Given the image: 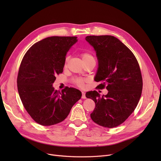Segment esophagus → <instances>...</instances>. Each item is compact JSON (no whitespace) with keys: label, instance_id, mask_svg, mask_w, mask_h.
Listing matches in <instances>:
<instances>
[{"label":"esophagus","instance_id":"obj_1","mask_svg":"<svg viewBox=\"0 0 161 161\" xmlns=\"http://www.w3.org/2000/svg\"><path fill=\"white\" fill-rule=\"evenodd\" d=\"M81 94H82L81 98H82L83 99H86V92H81Z\"/></svg>","mask_w":161,"mask_h":161}]
</instances>
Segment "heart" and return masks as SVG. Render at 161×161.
Returning a JSON list of instances; mask_svg holds the SVG:
<instances>
[{"label": "heart", "instance_id": "b5f03b06", "mask_svg": "<svg viewBox=\"0 0 161 161\" xmlns=\"http://www.w3.org/2000/svg\"><path fill=\"white\" fill-rule=\"evenodd\" d=\"M81 57H82L83 61H85V60H86V59H87V58L92 57L91 55H90L89 53H83L81 54ZM67 60H68V58H66L65 62H66ZM84 81H85V80L83 79V78H76V79H75L74 80V82L76 84V85L80 86V87H83V86Z\"/></svg>", "mask_w": 161, "mask_h": 161}]
</instances>
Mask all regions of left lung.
I'll return each instance as SVG.
<instances>
[{"label": "left lung", "instance_id": "8db88e82", "mask_svg": "<svg viewBox=\"0 0 161 161\" xmlns=\"http://www.w3.org/2000/svg\"><path fill=\"white\" fill-rule=\"evenodd\" d=\"M86 40L94 48L98 59L95 81L101 82L108 94L100 96L96 91L86 96L95 103L92 120L106 128L123 123L134 112L140 98L142 78L140 66L131 51L116 37L110 35L87 36Z\"/></svg>", "mask_w": 161, "mask_h": 161}]
</instances>
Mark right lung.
Segmentation results:
<instances>
[{
    "instance_id": "add662e5",
    "label": "right lung",
    "mask_w": 161,
    "mask_h": 161,
    "mask_svg": "<svg viewBox=\"0 0 161 161\" xmlns=\"http://www.w3.org/2000/svg\"><path fill=\"white\" fill-rule=\"evenodd\" d=\"M78 42L75 36H51L32 45L19 69L18 89L28 114L38 124L50 126L64 120L81 98V92L66 87L54 89L56 75L62 73L66 55Z\"/></svg>"
}]
</instances>
